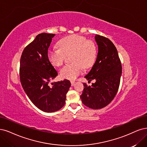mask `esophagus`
I'll return each mask as SVG.
<instances>
[{"label": "esophagus", "mask_w": 147, "mask_h": 147, "mask_svg": "<svg viewBox=\"0 0 147 147\" xmlns=\"http://www.w3.org/2000/svg\"><path fill=\"white\" fill-rule=\"evenodd\" d=\"M74 84H75V82H74V81H73V80L71 81V85H72V86H73V85H74Z\"/></svg>", "instance_id": "esophagus-1"}]
</instances>
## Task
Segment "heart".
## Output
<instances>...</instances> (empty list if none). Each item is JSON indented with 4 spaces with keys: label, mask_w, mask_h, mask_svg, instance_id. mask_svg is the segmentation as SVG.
<instances>
[{
    "label": "heart",
    "mask_w": 147,
    "mask_h": 147,
    "mask_svg": "<svg viewBox=\"0 0 147 147\" xmlns=\"http://www.w3.org/2000/svg\"><path fill=\"white\" fill-rule=\"evenodd\" d=\"M59 48L49 49L48 57L56 67L61 66L67 56L71 54L72 63L67 64L60 69V76L69 80H74L82 73L83 68H88L95 62L97 49L95 43L78 34L65 37L58 43Z\"/></svg>",
    "instance_id": "b5f03b06"
}]
</instances>
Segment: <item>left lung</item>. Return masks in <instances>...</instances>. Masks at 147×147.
<instances>
[{
    "label": "left lung",
    "mask_w": 147,
    "mask_h": 147,
    "mask_svg": "<svg viewBox=\"0 0 147 147\" xmlns=\"http://www.w3.org/2000/svg\"><path fill=\"white\" fill-rule=\"evenodd\" d=\"M98 53L90 71L85 78L96 82L91 86L84 83V88L81 100L92 109L98 110L108 105L115 98L120 84L122 65L117 49L108 38L95 36Z\"/></svg>",
    "instance_id": "1"
}]
</instances>
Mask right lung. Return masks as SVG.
Masks as SVG:
<instances>
[{
  "instance_id": "1",
  "label": "right lung",
  "mask_w": 147,
  "mask_h": 147,
  "mask_svg": "<svg viewBox=\"0 0 147 147\" xmlns=\"http://www.w3.org/2000/svg\"><path fill=\"white\" fill-rule=\"evenodd\" d=\"M54 34L43 32L27 45L20 61L22 86L30 100L40 110L55 112L64 106L66 94L71 86L67 79L53 84L49 82L57 76L48 57V50Z\"/></svg>"
}]
</instances>
